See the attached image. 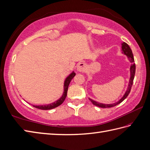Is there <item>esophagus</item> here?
<instances>
[{"mask_svg": "<svg viewBox=\"0 0 150 150\" xmlns=\"http://www.w3.org/2000/svg\"><path fill=\"white\" fill-rule=\"evenodd\" d=\"M85 69H86V65L83 63H79L78 65L76 70H77L78 72H82L85 71Z\"/></svg>", "mask_w": 150, "mask_h": 150, "instance_id": "1", "label": "esophagus"}]
</instances>
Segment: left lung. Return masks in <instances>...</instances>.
Returning a JSON list of instances; mask_svg holds the SVG:
<instances>
[{"label":"left lung","instance_id":"1","mask_svg":"<svg viewBox=\"0 0 150 150\" xmlns=\"http://www.w3.org/2000/svg\"><path fill=\"white\" fill-rule=\"evenodd\" d=\"M122 53L124 54H125L127 57L128 58V60L130 62V63H132V64L130 65V79H129V85H128V87L127 88L126 92H125V94L123 95V97L120 98V99L116 102V103H115L113 104H103V103H98V102L92 100V98H88L89 100L92 102V104L96 106H98L99 108H111V107H114L115 105L119 104L120 103H121L122 102H123L125 98L127 97V96H129V93L130 92V90L131 88H132V84H133V81H134V76H135V72H136V65H135L134 63V58L133 57V53L132 52V50L130 49V47L129 46L127 45V43L125 42H122Z\"/></svg>","mask_w":150,"mask_h":150}]
</instances>
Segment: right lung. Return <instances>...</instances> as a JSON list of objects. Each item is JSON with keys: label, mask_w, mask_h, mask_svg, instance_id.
<instances>
[{"label": "right lung", "mask_w": 150, "mask_h": 150, "mask_svg": "<svg viewBox=\"0 0 150 150\" xmlns=\"http://www.w3.org/2000/svg\"><path fill=\"white\" fill-rule=\"evenodd\" d=\"M75 75H76V73L74 71H72L71 74H69L66 78H65L64 83V92H63L62 96V97L59 98V99H58L57 100L54 102L53 103H50L48 104L32 105V106L39 109H42V110H49V109H52L53 108H55L58 106H59L60 105H61L64 103L65 98H66L69 85V84H70L72 78L75 76Z\"/></svg>", "instance_id": "right-lung-1"}]
</instances>
